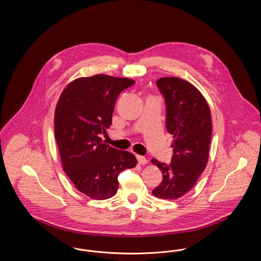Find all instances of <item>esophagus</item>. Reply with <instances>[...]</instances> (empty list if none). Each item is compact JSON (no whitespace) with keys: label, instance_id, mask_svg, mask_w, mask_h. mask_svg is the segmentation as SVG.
Segmentation results:
<instances>
[{"label":"esophagus","instance_id":"obj_1","mask_svg":"<svg viewBox=\"0 0 261 261\" xmlns=\"http://www.w3.org/2000/svg\"><path fill=\"white\" fill-rule=\"evenodd\" d=\"M137 160L140 165H146L148 163V160L145 158V156H142V155H137Z\"/></svg>","mask_w":261,"mask_h":261}]
</instances>
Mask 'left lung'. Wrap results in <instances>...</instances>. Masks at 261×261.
<instances>
[{
  "mask_svg": "<svg viewBox=\"0 0 261 261\" xmlns=\"http://www.w3.org/2000/svg\"><path fill=\"white\" fill-rule=\"evenodd\" d=\"M156 84L165 99L166 130L173 135V155L170 164L151 160L163 176L152 195L179 199L196 185L208 162L211 110L201 93L186 80L163 77Z\"/></svg>",
  "mask_w": 261,
  "mask_h": 261,
  "instance_id": "8db88e82",
  "label": "left lung"
}]
</instances>
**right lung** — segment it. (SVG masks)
<instances>
[{
    "mask_svg": "<svg viewBox=\"0 0 261 261\" xmlns=\"http://www.w3.org/2000/svg\"><path fill=\"white\" fill-rule=\"evenodd\" d=\"M135 83L97 74L77 78L61 94L55 111V136L62 168L76 189L93 199H110L121 171L137 164L135 155L114 149L100 138L112 125L119 94Z\"/></svg>",
    "mask_w": 261,
    "mask_h": 261,
    "instance_id": "obj_1",
    "label": "right lung"
}]
</instances>
